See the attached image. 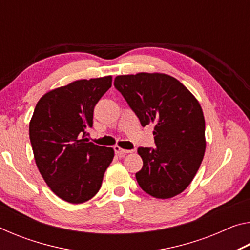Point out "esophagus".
<instances>
[{
    "label": "esophagus",
    "instance_id": "1",
    "mask_svg": "<svg viewBox=\"0 0 250 250\" xmlns=\"http://www.w3.org/2000/svg\"><path fill=\"white\" fill-rule=\"evenodd\" d=\"M113 150H115L116 153H117L118 155H120V156H124V155L128 154V153H130V152H131V150H125V149H121V147H120V146H116L115 147H113Z\"/></svg>",
    "mask_w": 250,
    "mask_h": 250
}]
</instances>
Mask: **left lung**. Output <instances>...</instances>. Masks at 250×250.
Instances as JSON below:
<instances>
[{"label":"left lung","mask_w":250,"mask_h":250,"mask_svg":"<svg viewBox=\"0 0 250 250\" xmlns=\"http://www.w3.org/2000/svg\"><path fill=\"white\" fill-rule=\"evenodd\" d=\"M113 84L142 126L154 125L155 149H138L143 161L135 173L140 188L156 198L182 193L205 153V120L198 101L184 84L166 74L117 76Z\"/></svg>","instance_id":"left-lung-1"}]
</instances>
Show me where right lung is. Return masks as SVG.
I'll return each instance as SVG.
<instances>
[{"mask_svg": "<svg viewBox=\"0 0 250 250\" xmlns=\"http://www.w3.org/2000/svg\"><path fill=\"white\" fill-rule=\"evenodd\" d=\"M111 76L82 79L47 92L29 122V140L42 176L58 197L80 204L98 193L115 155L86 138L94 109L111 87Z\"/></svg>", "mask_w": 250, "mask_h": 250, "instance_id": "right-lung-1", "label": "right lung"}]
</instances>
